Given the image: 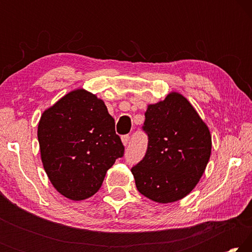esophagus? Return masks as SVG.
<instances>
[{
  "label": "esophagus",
  "instance_id": "esophagus-1",
  "mask_svg": "<svg viewBox=\"0 0 252 252\" xmlns=\"http://www.w3.org/2000/svg\"><path fill=\"white\" fill-rule=\"evenodd\" d=\"M121 140H122L123 146L126 147L127 144H129V142H130V136H129V135H123L122 138H121Z\"/></svg>",
  "mask_w": 252,
  "mask_h": 252
}]
</instances>
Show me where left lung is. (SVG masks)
Instances as JSON below:
<instances>
[{
    "instance_id": "1",
    "label": "left lung",
    "mask_w": 252,
    "mask_h": 252,
    "mask_svg": "<svg viewBox=\"0 0 252 252\" xmlns=\"http://www.w3.org/2000/svg\"><path fill=\"white\" fill-rule=\"evenodd\" d=\"M143 130L147 153L131 169L136 189L159 203L185 198L198 185L211 155L209 127L192 104L178 92L149 104Z\"/></svg>"
}]
</instances>
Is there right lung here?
Masks as SVG:
<instances>
[{"label":"right lung","mask_w":252,"mask_h":252,"mask_svg":"<svg viewBox=\"0 0 252 252\" xmlns=\"http://www.w3.org/2000/svg\"><path fill=\"white\" fill-rule=\"evenodd\" d=\"M37 139L51 183L74 201L96 193L125 152L103 100L84 89L69 92L42 113Z\"/></svg>","instance_id":"1"}]
</instances>
